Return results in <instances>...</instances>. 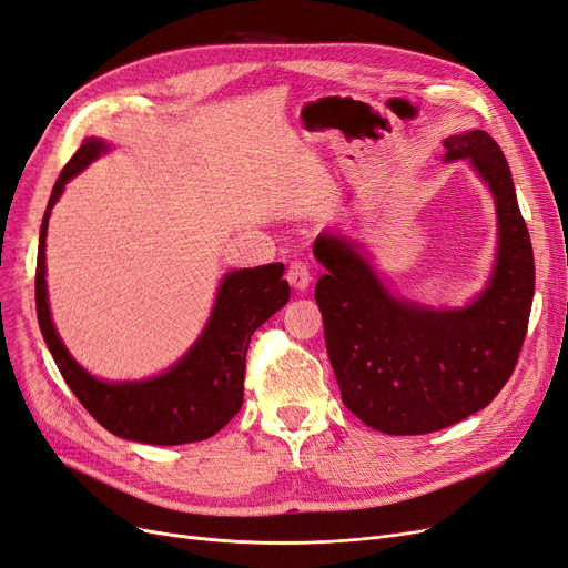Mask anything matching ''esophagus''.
I'll return each instance as SVG.
<instances>
[{
  "label": "esophagus",
  "mask_w": 568,
  "mask_h": 568,
  "mask_svg": "<svg viewBox=\"0 0 568 568\" xmlns=\"http://www.w3.org/2000/svg\"><path fill=\"white\" fill-rule=\"evenodd\" d=\"M287 283L295 287L297 292H304L308 285H311V273H308V268H306V264H302V262H292L290 264V268H287Z\"/></svg>",
  "instance_id": "esophagus-1"
}]
</instances>
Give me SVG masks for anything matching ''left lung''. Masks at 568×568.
<instances>
[{
	"instance_id": "left-lung-1",
	"label": "left lung",
	"mask_w": 568,
	"mask_h": 568,
	"mask_svg": "<svg viewBox=\"0 0 568 568\" xmlns=\"http://www.w3.org/2000/svg\"><path fill=\"white\" fill-rule=\"evenodd\" d=\"M445 161L466 159L496 205L498 247L479 295L458 308L395 297L363 243L321 234L313 255L325 346L344 405L374 430L424 435L485 409L506 386L527 337L534 250L510 165L485 131L445 140Z\"/></svg>"
}]
</instances>
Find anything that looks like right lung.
Here are the masks:
<instances>
[{
    "mask_svg": "<svg viewBox=\"0 0 568 568\" xmlns=\"http://www.w3.org/2000/svg\"><path fill=\"white\" fill-rule=\"evenodd\" d=\"M110 152L102 138H87L62 168L39 229L37 318L53 361L79 403L116 437L144 445L201 443L222 430L243 405L245 353L250 337L290 300L283 264L231 271L220 281L213 313L182 358L163 374L142 382H102L83 369L62 344L51 321L47 292V229L65 184L100 154Z\"/></svg>",
    "mask_w": 568,
    "mask_h": 568,
    "instance_id": "obj_1",
    "label": "right lung"
}]
</instances>
